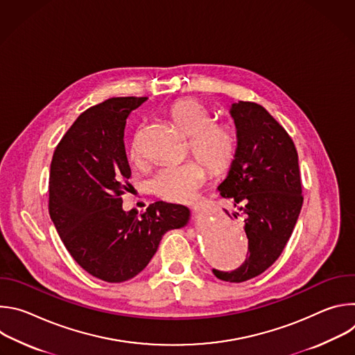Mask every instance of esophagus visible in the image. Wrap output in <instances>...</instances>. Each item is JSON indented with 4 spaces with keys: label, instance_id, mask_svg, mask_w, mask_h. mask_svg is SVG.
Wrapping results in <instances>:
<instances>
[{
    "label": "esophagus",
    "instance_id": "obj_1",
    "mask_svg": "<svg viewBox=\"0 0 355 355\" xmlns=\"http://www.w3.org/2000/svg\"><path fill=\"white\" fill-rule=\"evenodd\" d=\"M202 211H204V205H202V204H198V205H195V207L192 208V212H193L195 215H199Z\"/></svg>",
    "mask_w": 355,
    "mask_h": 355
}]
</instances>
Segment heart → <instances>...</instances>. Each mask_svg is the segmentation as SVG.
Instances as JSON below:
<instances>
[{
    "instance_id": "1",
    "label": "heart",
    "mask_w": 355,
    "mask_h": 355,
    "mask_svg": "<svg viewBox=\"0 0 355 355\" xmlns=\"http://www.w3.org/2000/svg\"><path fill=\"white\" fill-rule=\"evenodd\" d=\"M173 122L189 136L192 153L214 173L223 171L234 157L236 136L233 130L214 122L211 110L196 99H181L168 111ZM130 159L137 163L141 153L136 144L130 150ZM207 180V168L196 160L162 166L151 177V189L160 198L171 200H189Z\"/></svg>"
}]
</instances>
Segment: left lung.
<instances>
[{
  "instance_id": "obj_1",
  "label": "left lung",
  "mask_w": 355,
  "mask_h": 355,
  "mask_svg": "<svg viewBox=\"0 0 355 355\" xmlns=\"http://www.w3.org/2000/svg\"><path fill=\"white\" fill-rule=\"evenodd\" d=\"M230 115L237 130V148L218 189L245 216L248 256L237 270H214V274L222 281L244 282L263 274L281 256L303 196L297 151L286 130L256 103L239 101L232 104Z\"/></svg>"
}]
</instances>
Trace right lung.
Here are the masks:
<instances>
[{
  "mask_svg": "<svg viewBox=\"0 0 355 355\" xmlns=\"http://www.w3.org/2000/svg\"><path fill=\"white\" fill-rule=\"evenodd\" d=\"M146 96H116L84 111L58 144L50 164L49 214L77 264L107 282L136 277L162 237L184 227L189 209L159 200L125 212L130 167L123 143L129 114Z\"/></svg>",
  "mask_w": 355,
  "mask_h": 355,
  "instance_id": "1",
  "label": "right lung"
}]
</instances>
